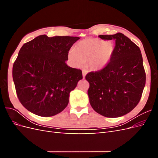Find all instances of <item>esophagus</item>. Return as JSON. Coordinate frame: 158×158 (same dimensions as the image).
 I'll return each instance as SVG.
<instances>
[{
  "mask_svg": "<svg viewBox=\"0 0 158 158\" xmlns=\"http://www.w3.org/2000/svg\"><path fill=\"white\" fill-rule=\"evenodd\" d=\"M86 74H87V70H82V75H83V78H84V79L85 78V75H86Z\"/></svg>",
  "mask_w": 158,
  "mask_h": 158,
  "instance_id": "esophagus-1",
  "label": "esophagus"
}]
</instances>
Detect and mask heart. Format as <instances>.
I'll return each mask as SVG.
<instances>
[{"instance_id":"b5f03b06","label":"heart","mask_w":158,"mask_h":158,"mask_svg":"<svg viewBox=\"0 0 158 158\" xmlns=\"http://www.w3.org/2000/svg\"><path fill=\"white\" fill-rule=\"evenodd\" d=\"M114 51V45L112 41L89 38L75 45L74 51L69 52V58L76 66H82L88 61L91 69L100 70L109 63Z\"/></svg>"}]
</instances>
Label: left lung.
<instances>
[{
    "label": "left lung",
    "instance_id": "8db88e82",
    "mask_svg": "<svg viewBox=\"0 0 158 158\" xmlns=\"http://www.w3.org/2000/svg\"><path fill=\"white\" fill-rule=\"evenodd\" d=\"M99 37L114 40L115 46L106 67L85 76L89 103L104 117H119L131 112L141 99L146 84L142 56L139 47L121 33Z\"/></svg>",
    "mask_w": 158,
    "mask_h": 158
}]
</instances>
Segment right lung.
Listing matches in <instances>:
<instances>
[{"instance_id":"add662e5","label":"right lung","mask_w":158,"mask_h":158,"mask_svg":"<svg viewBox=\"0 0 158 158\" xmlns=\"http://www.w3.org/2000/svg\"><path fill=\"white\" fill-rule=\"evenodd\" d=\"M78 37L37 36L23 45L13 64L17 96L28 111L41 117L63 111L70 93L82 79L80 69L66 63Z\"/></svg>"}]
</instances>
